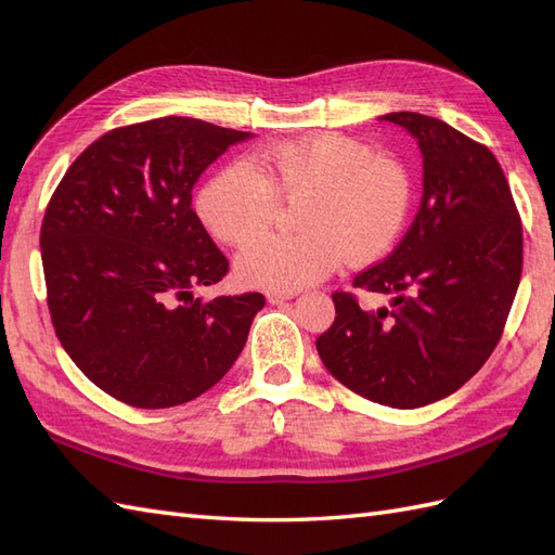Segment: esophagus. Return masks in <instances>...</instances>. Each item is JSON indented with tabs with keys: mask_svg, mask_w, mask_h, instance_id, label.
Returning a JSON list of instances; mask_svg holds the SVG:
<instances>
[{
	"mask_svg": "<svg viewBox=\"0 0 555 555\" xmlns=\"http://www.w3.org/2000/svg\"><path fill=\"white\" fill-rule=\"evenodd\" d=\"M294 296H296L294 292H268V294H266L268 304H273V306L284 304V300H289V298H294Z\"/></svg>",
	"mask_w": 555,
	"mask_h": 555,
	"instance_id": "1",
	"label": "esophagus"
}]
</instances>
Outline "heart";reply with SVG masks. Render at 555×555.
<instances>
[{"mask_svg":"<svg viewBox=\"0 0 555 555\" xmlns=\"http://www.w3.org/2000/svg\"><path fill=\"white\" fill-rule=\"evenodd\" d=\"M299 201L298 237L250 238L272 223L279 198ZM412 184L396 159L375 157L345 137H317L263 147L217 173L196 201L198 220L217 241L249 244L236 257L245 287L296 292L333 273L343 255L373 261L408 222Z\"/></svg>","mask_w":555,"mask_h":555,"instance_id":"1","label":"heart"}]
</instances>
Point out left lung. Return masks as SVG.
<instances>
[{"label": "left lung", "mask_w": 555, "mask_h": 555, "mask_svg": "<svg viewBox=\"0 0 555 555\" xmlns=\"http://www.w3.org/2000/svg\"><path fill=\"white\" fill-rule=\"evenodd\" d=\"M379 120L422 150L424 196L405 238L354 278L389 296V308L361 310L335 292V322L317 351L347 389L414 410L459 391L491 357L520 282L524 229L489 147L422 113Z\"/></svg>", "instance_id": "1"}]
</instances>
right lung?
<instances>
[{
	"label": "right lung",
	"mask_w": 555,
	"mask_h": 555,
	"mask_svg": "<svg viewBox=\"0 0 555 555\" xmlns=\"http://www.w3.org/2000/svg\"><path fill=\"white\" fill-rule=\"evenodd\" d=\"M249 131L157 117L104 133L64 173L41 224L48 310L66 354L131 408L190 402L247 343L261 294L196 298L229 261L192 210L208 166Z\"/></svg>",
	"instance_id": "add662e5"
}]
</instances>
